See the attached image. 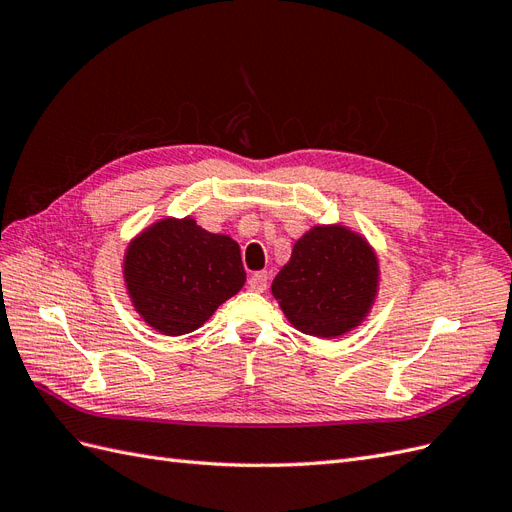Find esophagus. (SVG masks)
Here are the masks:
<instances>
[{"mask_svg":"<svg viewBox=\"0 0 512 512\" xmlns=\"http://www.w3.org/2000/svg\"><path fill=\"white\" fill-rule=\"evenodd\" d=\"M267 284H269L267 271H256L250 275V280H247V286H250L254 292H265Z\"/></svg>","mask_w":512,"mask_h":512,"instance_id":"34e87169","label":"esophagus"}]
</instances>
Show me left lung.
<instances>
[{
    "mask_svg": "<svg viewBox=\"0 0 512 512\" xmlns=\"http://www.w3.org/2000/svg\"><path fill=\"white\" fill-rule=\"evenodd\" d=\"M376 282V256L361 237L342 226H318L294 243L271 290L299 331L337 337L363 320Z\"/></svg>",
    "mask_w": 512,
    "mask_h": 512,
    "instance_id": "obj_1",
    "label": "left lung"
}]
</instances>
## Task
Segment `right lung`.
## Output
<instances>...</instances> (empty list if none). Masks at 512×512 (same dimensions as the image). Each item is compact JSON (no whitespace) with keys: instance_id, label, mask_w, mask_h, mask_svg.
<instances>
[{"instance_id":"1","label":"right lung","mask_w":512,"mask_h":512,"mask_svg":"<svg viewBox=\"0 0 512 512\" xmlns=\"http://www.w3.org/2000/svg\"><path fill=\"white\" fill-rule=\"evenodd\" d=\"M130 297L153 329L183 335L245 284L239 245L194 220H162L132 241L126 254Z\"/></svg>"}]
</instances>
